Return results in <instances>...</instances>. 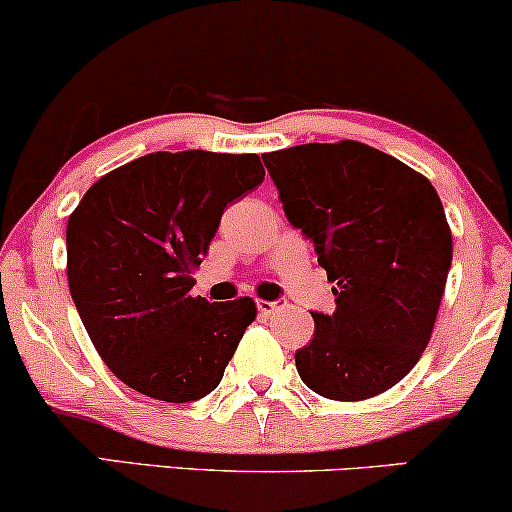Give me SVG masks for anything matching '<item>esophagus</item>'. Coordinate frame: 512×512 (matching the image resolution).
I'll return each instance as SVG.
<instances>
[{"label": "esophagus", "mask_w": 512, "mask_h": 512, "mask_svg": "<svg viewBox=\"0 0 512 512\" xmlns=\"http://www.w3.org/2000/svg\"><path fill=\"white\" fill-rule=\"evenodd\" d=\"M276 307H278L276 302H269V300H257V312L264 314V316L274 314V312H276Z\"/></svg>", "instance_id": "34e87169"}]
</instances>
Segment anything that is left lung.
<instances>
[{"label":"left lung","instance_id":"8db88e82","mask_svg":"<svg viewBox=\"0 0 512 512\" xmlns=\"http://www.w3.org/2000/svg\"><path fill=\"white\" fill-rule=\"evenodd\" d=\"M288 222L314 243L335 312H312L295 352L304 385L361 401L397 385L428 347L451 269V229L435 186L359 141L264 155Z\"/></svg>","mask_w":512,"mask_h":512}]
</instances>
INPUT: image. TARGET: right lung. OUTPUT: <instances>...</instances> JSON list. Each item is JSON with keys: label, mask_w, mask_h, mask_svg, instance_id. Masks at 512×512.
I'll return each mask as SVG.
<instances>
[{"label": "right lung", "mask_w": 512, "mask_h": 512, "mask_svg": "<svg viewBox=\"0 0 512 512\" xmlns=\"http://www.w3.org/2000/svg\"><path fill=\"white\" fill-rule=\"evenodd\" d=\"M255 153H148L108 172L68 219V286L96 352L122 383L184 404L222 380L250 297H191L226 205L260 186Z\"/></svg>", "instance_id": "obj_1"}]
</instances>
